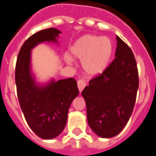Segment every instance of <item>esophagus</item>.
<instances>
[{"label":"esophagus","mask_w":156,"mask_h":156,"mask_svg":"<svg viewBox=\"0 0 156 156\" xmlns=\"http://www.w3.org/2000/svg\"><path fill=\"white\" fill-rule=\"evenodd\" d=\"M77 85H78V89H79L80 92H81L84 88L86 86V82L84 81V80H79L77 81Z\"/></svg>","instance_id":"1"}]
</instances>
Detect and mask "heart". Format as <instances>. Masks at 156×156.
<instances>
[{
    "label": "heart",
    "mask_w": 156,
    "mask_h": 156,
    "mask_svg": "<svg viewBox=\"0 0 156 156\" xmlns=\"http://www.w3.org/2000/svg\"><path fill=\"white\" fill-rule=\"evenodd\" d=\"M114 47L112 40L97 35H84L71 48L74 58L82 61V67L89 76H97L104 72L112 58Z\"/></svg>",
    "instance_id": "obj_1"
}]
</instances>
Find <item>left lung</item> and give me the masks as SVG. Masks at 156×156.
<instances>
[{"mask_svg":"<svg viewBox=\"0 0 156 156\" xmlns=\"http://www.w3.org/2000/svg\"><path fill=\"white\" fill-rule=\"evenodd\" d=\"M115 58L102 74L92 78L82 91L89 127L109 138L121 132L133 111L139 85L133 53L116 37Z\"/></svg>","mask_w":156,"mask_h":156,"instance_id":"1","label":"left lung"}]
</instances>
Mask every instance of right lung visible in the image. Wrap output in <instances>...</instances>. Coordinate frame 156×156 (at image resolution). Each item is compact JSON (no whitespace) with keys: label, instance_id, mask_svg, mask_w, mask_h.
<instances>
[{"label":"right lung","instance_id":"right-lung-1","mask_svg":"<svg viewBox=\"0 0 156 156\" xmlns=\"http://www.w3.org/2000/svg\"><path fill=\"white\" fill-rule=\"evenodd\" d=\"M58 29L41 30L29 37L22 45L15 66L17 95L29 127L43 139L58 136L64 129L71 103L79 94L74 78L52 80L38 86L31 74V50L44 41H57Z\"/></svg>","mask_w":156,"mask_h":156}]
</instances>
